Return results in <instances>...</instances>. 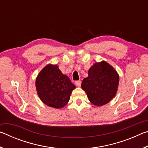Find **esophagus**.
Masks as SVG:
<instances>
[{
    "mask_svg": "<svg viewBox=\"0 0 148 148\" xmlns=\"http://www.w3.org/2000/svg\"><path fill=\"white\" fill-rule=\"evenodd\" d=\"M75 84H76V85L77 87H80V86H81V84H82V81H81V80H77V81H76Z\"/></svg>",
    "mask_w": 148,
    "mask_h": 148,
    "instance_id": "1",
    "label": "esophagus"
}]
</instances>
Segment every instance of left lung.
I'll return each instance as SVG.
<instances>
[{
	"label": "left lung",
	"instance_id": "8db88e82",
	"mask_svg": "<svg viewBox=\"0 0 148 148\" xmlns=\"http://www.w3.org/2000/svg\"><path fill=\"white\" fill-rule=\"evenodd\" d=\"M119 75L111 65L105 61L97 62L88 71L82 88L87 93L90 102L95 106H102L116 95L119 84Z\"/></svg>",
	"mask_w": 148,
	"mask_h": 148
}]
</instances>
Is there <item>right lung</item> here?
Here are the masks:
<instances>
[{"label": "right lung", "mask_w": 148, "mask_h": 148, "mask_svg": "<svg viewBox=\"0 0 148 148\" xmlns=\"http://www.w3.org/2000/svg\"><path fill=\"white\" fill-rule=\"evenodd\" d=\"M36 87L45 104L61 108L69 102L75 86L68 76L62 74L57 65L47 64L37 76Z\"/></svg>", "instance_id": "obj_1"}]
</instances>
